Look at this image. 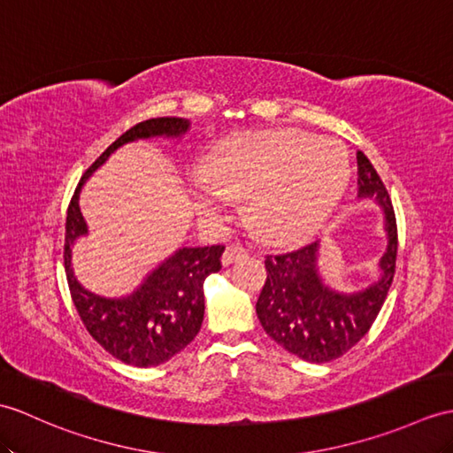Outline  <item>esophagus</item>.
<instances>
[{
  "label": "esophagus",
  "mask_w": 453,
  "mask_h": 453,
  "mask_svg": "<svg viewBox=\"0 0 453 453\" xmlns=\"http://www.w3.org/2000/svg\"><path fill=\"white\" fill-rule=\"evenodd\" d=\"M247 247L245 245H239V243H231V245H227L226 247V250H224V255H222V262L224 265L227 266V265H231V262H235V260H239V258H243V257H247Z\"/></svg>",
  "instance_id": "1"
}]
</instances>
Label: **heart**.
I'll return each instance as SVG.
<instances>
[{"instance_id":"obj_1","label":"heart","mask_w":453,"mask_h":453,"mask_svg":"<svg viewBox=\"0 0 453 453\" xmlns=\"http://www.w3.org/2000/svg\"><path fill=\"white\" fill-rule=\"evenodd\" d=\"M212 183H196V203L206 218H219L229 196L250 198L257 234L291 243L317 229L343 193L349 177L347 154L338 142L301 131L239 133L208 156Z\"/></svg>"}]
</instances>
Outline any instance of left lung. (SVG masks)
Segmentation results:
<instances>
[{"label": "left lung", "instance_id": "left-lung-1", "mask_svg": "<svg viewBox=\"0 0 453 453\" xmlns=\"http://www.w3.org/2000/svg\"><path fill=\"white\" fill-rule=\"evenodd\" d=\"M359 196H374L386 214L388 249L380 260L382 278L355 296L322 286L317 274V243L281 255H266V281L257 301L262 328L281 347L309 363H328L351 349L371 330L390 291L397 258L395 212L380 175L357 150Z\"/></svg>", "mask_w": 453, "mask_h": 453}]
</instances>
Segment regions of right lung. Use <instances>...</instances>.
<instances>
[{"mask_svg": "<svg viewBox=\"0 0 453 453\" xmlns=\"http://www.w3.org/2000/svg\"><path fill=\"white\" fill-rule=\"evenodd\" d=\"M188 129L183 118H154L133 125L111 142L79 181L71 196L65 222L63 265L73 304L84 328L115 359L133 366H156L172 359L195 340L203 326L206 276L222 268L224 245L183 247L149 276L127 299H104L81 288L71 272L69 247L87 226L79 210V191L87 179L118 146L156 134L177 136Z\"/></svg>", "mask_w": 453, "mask_h": 453, "instance_id": "add662e5", "label": "right lung"}]
</instances>
